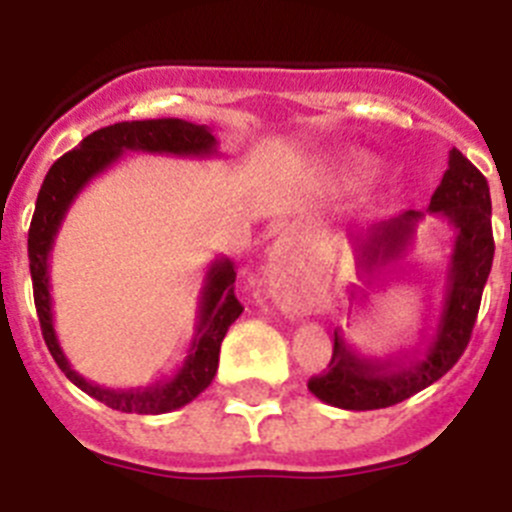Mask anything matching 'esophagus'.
Masks as SVG:
<instances>
[{
    "mask_svg": "<svg viewBox=\"0 0 512 512\" xmlns=\"http://www.w3.org/2000/svg\"><path fill=\"white\" fill-rule=\"evenodd\" d=\"M292 251V238H282L277 243V251L271 256V279L277 282V287H282V282L287 279V256Z\"/></svg>",
    "mask_w": 512,
    "mask_h": 512,
    "instance_id": "esophagus-1",
    "label": "esophagus"
}]
</instances>
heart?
Returning a JSON list of instances; mask_svg holds the SVG:
<instances>
[{"instance_id":"b5f03b06","label":"heart","mask_w":512,"mask_h":512,"mask_svg":"<svg viewBox=\"0 0 512 512\" xmlns=\"http://www.w3.org/2000/svg\"><path fill=\"white\" fill-rule=\"evenodd\" d=\"M338 169H341V176L348 184H366V182H372L374 176H377L379 166L374 164L372 156L351 151V153H343Z\"/></svg>"}]
</instances>
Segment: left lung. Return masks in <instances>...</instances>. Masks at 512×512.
Segmentation results:
<instances>
[{"label": "left lung", "mask_w": 512, "mask_h": 512, "mask_svg": "<svg viewBox=\"0 0 512 512\" xmlns=\"http://www.w3.org/2000/svg\"><path fill=\"white\" fill-rule=\"evenodd\" d=\"M428 215L443 217L456 233L443 310L433 336L387 359H369L343 338L341 330H336L328 372L307 382V390L325 405L343 410L390 408L438 382L464 354L495 256L490 187L464 153L456 148L449 151V169L433 192L428 210H405L379 220L356 238L359 264L372 271L374 266L402 259L413 246L418 225ZM351 297L354 305L364 302V297Z\"/></svg>", "instance_id": "obj_1"}]
</instances>
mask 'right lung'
<instances>
[{
    "mask_svg": "<svg viewBox=\"0 0 512 512\" xmlns=\"http://www.w3.org/2000/svg\"><path fill=\"white\" fill-rule=\"evenodd\" d=\"M122 153H166V156H215L217 140L207 125L179 120V117H161V120H133L115 122L110 128L94 130L81 140L79 148L63 153L56 164L48 169L43 187L35 202V215L27 233V256H30V277H33L35 310H38L40 330L45 346L61 369L79 390L87 392L94 400L104 402L107 408L120 413L161 415L205 392L215 379L217 361H220V343L230 325L238 320L243 305L235 300V264L225 256L215 259L205 274V284L200 292V312L197 328L189 343L187 359L176 369V374L166 382L146 384V387H128L112 390L99 387L81 377L69 364L58 343L53 328V300H51V251L56 235L61 230L63 217L74 205L79 192L92 182L94 176L104 174L112 164H117Z\"/></svg>",
    "mask_w": 512,
    "mask_h": 512,
    "instance_id": "right-lung-1",
    "label": "right lung"
}]
</instances>
